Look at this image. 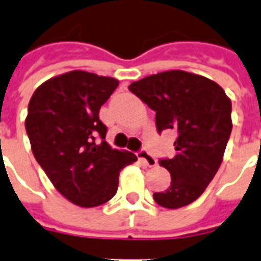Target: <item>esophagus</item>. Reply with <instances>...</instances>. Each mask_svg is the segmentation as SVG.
Listing matches in <instances>:
<instances>
[{"label":"esophagus","instance_id":"obj_1","mask_svg":"<svg viewBox=\"0 0 261 261\" xmlns=\"http://www.w3.org/2000/svg\"><path fill=\"white\" fill-rule=\"evenodd\" d=\"M138 158L141 159L142 162L147 165V166H149V168H152V166L156 165V159L153 158L152 155L148 152L147 148H141V149L138 151Z\"/></svg>","mask_w":261,"mask_h":261}]
</instances>
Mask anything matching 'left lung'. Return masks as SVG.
Returning a JSON list of instances; mask_svg holds the SVG:
<instances>
[{"instance_id":"left-lung-1","label":"left lung","mask_w":261,"mask_h":261,"mask_svg":"<svg viewBox=\"0 0 261 261\" xmlns=\"http://www.w3.org/2000/svg\"><path fill=\"white\" fill-rule=\"evenodd\" d=\"M130 89L155 112L161 134L175 130V156L159 159L170 186L153 193L165 208H180L201 196L222 162L232 131V103L214 81L186 71H165L133 82Z\"/></svg>"}]
</instances>
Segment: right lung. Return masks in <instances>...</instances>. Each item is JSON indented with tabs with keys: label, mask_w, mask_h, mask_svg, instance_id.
Wrapping results in <instances>:
<instances>
[{
	"label": "right lung",
	"mask_w": 261,
	"mask_h": 261,
	"mask_svg": "<svg viewBox=\"0 0 261 261\" xmlns=\"http://www.w3.org/2000/svg\"><path fill=\"white\" fill-rule=\"evenodd\" d=\"M119 81L71 71L46 81L28 106L25 127L32 151L54 187L81 207H96L117 192L120 170L136 162L128 151L105 141L99 110Z\"/></svg>",
	"instance_id": "add662e5"
}]
</instances>
